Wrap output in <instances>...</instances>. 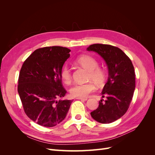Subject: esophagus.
<instances>
[{"mask_svg": "<svg viewBox=\"0 0 155 155\" xmlns=\"http://www.w3.org/2000/svg\"><path fill=\"white\" fill-rule=\"evenodd\" d=\"M76 99L80 100H82V101H87V97H77Z\"/></svg>", "mask_w": 155, "mask_h": 155, "instance_id": "esophagus-1", "label": "esophagus"}]
</instances>
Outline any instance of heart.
Returning <instances> with one entry per match:
<instances>
[{
    "label": "heart",
    "instance_id": "heart-1",
    "mask_svg": "<svg viewBox=\"0 0 155 155\" xmlns=\"http://www.w3.org/2000/svg\"><path fill=\"white\" fill-rule=\"evenodd\" d=\"M77 61L83 67L89 70L88 79H92L97 85H102L105 81L106 72L104 68L98 67L97 61L91 55H82ZM60 76L64 83H70L72 79L71 70L67 65H64L61 70ZM96 87L93 81L86 83H76L72 87L70 93L73 97H85L96 90Z\"/></svg>",
    "mask_w": 155,
    "mask_h": 155
}]
</instances>
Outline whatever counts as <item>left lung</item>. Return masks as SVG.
Returning <instances> with one entry per match:
<instances>
[{
  "label": "left lung",
  "instance_id": "8db88e82",
  "mask_svg": "<svg viewBox=\"0 0 155 155\" xmlns=\"http://www.w3.org/2000/svg\"><path fill=\"white\" fill-rule=\"evenodd\" d=\"M104 59L109 69V78L101 92L105 100L91 112L94 120L109 124L118 120L127 111L135 89V72L130 58L124 51L109 45L94 44L87 48Z\"/></svg>",
  "mask_w": 155,
  "mask_h": 155
}]
</instances>
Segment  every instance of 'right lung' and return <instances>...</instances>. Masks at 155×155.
I'll use <instances>...</instances> for the list:
<instances>
[{"label": "right lung", "instance_id": "add662e5", "mask_svg": "<svg viewBox=\"0 0 155 155\" xmlns=\"http://www.w3.org/2000/svg\"><path fill=\"white\" fill-rule=\"evenodd\" d=\"M70 49L47 46L35 50L22 64L18 92L30 119L45 127H54L65 118L72 100H61L67 91L60 76Z\"/></svg>", "mask_w": 155, "mask_h": 155}]
</instances>
